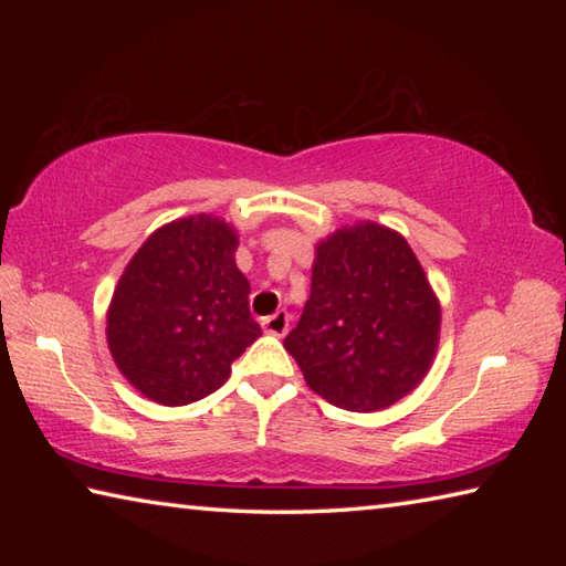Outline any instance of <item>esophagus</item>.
Masks as SVG:
<instances>
[{"label": "esophagus", "mask_w": 566, "mask_h": 566, "mask_svg": "<svg viewBox=\"0 0 566 566\" xmlns=\"http://www.w3.org/2000/svg\"><path fill=\"white\" fill-rule=\"evenodd\" d=\"M290 314H286L284 310L282 312H274L272 317H266V319H262V329L266 332V334H272V337H284L286 332H290Z\"/></svg>", "instance_id": "34e87169"}]
</instances>
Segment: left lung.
Masks as SVG:
<instances>
[{
  "label": "left lung",
  "instance_id": "obj_1",
  "mask_svg": "<svg viewBox=\"0 0 566 566\" xmlns=\"http://www.w3.org/2000/svg\"><path fill=\"white\" fill-rule=\"evenodd\" d=\"M439 324L442 306L407 239L357 222L314 247L310 300L284 349L329 405L379 411L427 377Z\"/></svg>",
  "mask_w": 566,
  "mask_h": 566
}]
</instances>
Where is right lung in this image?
Returning a JSON list of instances; mask_svg holds the SVG:
<instances>
[{
  "label": "right lung",
  "instance_id": "1",
  "mask_svg": "<svg viewBox=\"0 0 566 566\" xmlns=\"http://www.w3.org/2000/svg\"><path fill=\"white\" fill-rule=\"evenodd\" d=\"M237 247V229L222 217H181L151 232L124 266L107 310V344L124 379L157 405L212 395L262 334L249 314Z\"/></svg>",
  "mask_w": 566,
  "mask_h": 566
}]
</instances>
